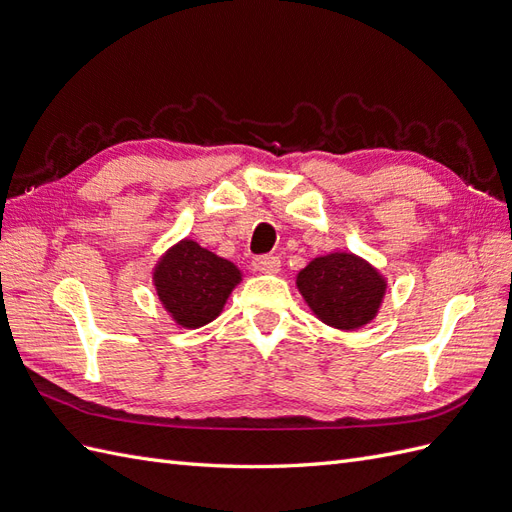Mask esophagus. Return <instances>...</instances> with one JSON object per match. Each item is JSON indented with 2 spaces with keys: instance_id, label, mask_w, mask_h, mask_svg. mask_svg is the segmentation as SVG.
<instances>
[{
  "instance_id": "esophagus-1",
  "label": "esophagus",
  "mask_w": 512,
  "mask_h": 512,
  "mask_svg": "<svg viewBox=\"0 0 512 512\" xmlns=\"http://www.w3.org/2000/svg\"><path fill=\"white\" fill-rule=\"evenodd\" d=\"M282 262L277 256H258L252 262V269L256 273H265V275H273V273H280Z\"/></svg>"
}]
</instances>
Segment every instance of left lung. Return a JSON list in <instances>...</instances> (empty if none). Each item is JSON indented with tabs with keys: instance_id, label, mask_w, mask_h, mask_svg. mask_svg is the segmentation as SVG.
Returning <instances> with one entry per match:
<instances>
[{
	"instance_id": "obj_1",
	"label": "left lung",
	"mask_w": 512,
	"mask_h": 512,
	"mask_svg": "<svg viewBox=\"0 0 512 512\" xmlns=\"http://www.w3.org/2000/svg\"><path fill=\"white\" fill-rule=\"evenodd\" d=\"M297 288L320 322L356 331L376 320L389 282L369 260L339 250L309 260L297 273Z\"/></svg>"
}]
</instances>
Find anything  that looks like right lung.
<instances>
[{"label":"right lung","instance_id":"right-lung-1","mask_svg":"<svg viewBox=\"0 0 512 512\" xmlns=\"http://www.w3.org/2000/svg\"><path fill=\"white\" fill-rule=\"evenodd\" d=\"M151 282L173 322L183 329H198L222 314L230 292L243 282V273L235 262L185 237L158 258Z\"/></svg>","mask_w":512,"mask_h":512}]
</instances>
